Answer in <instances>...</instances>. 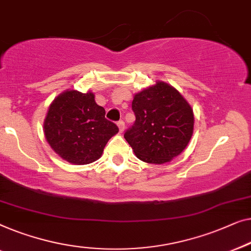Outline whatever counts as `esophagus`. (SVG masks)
<instances>
[{"label": "esophagus", "mask_w": 251, "mask_h": 251, "mask_svg": "<svg viewBox=\"0 0 251 251\" xmlns=\"http://www.w3.org/2000/svg\"><path fill=\"white\" fill-rule=\"evenodd\" d=\"M117 125H118V127H119V132H121V133L124 132V129H125V123L123 122V121H119V122L117 123Z\"/></svg>", "instance_id": "1"}]
</instances>
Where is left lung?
<instances>
[{"mask_svg":"<svg viewBox=\"0 0 251 251\" xmlns=\"http://www.w3.org/2000/svg\"><path fill=\"white\" fill-rule=\"evenodd\" d=\"M135 122L124 137L139 159L164 164L178 156L193 133L195 117L185 99L168 84L158 82L134 97Z\"/></svg>","mask_w":251,"mask_h":251,"instance_id":"obj_1","label":"left lung"}]
</instances>
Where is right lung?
Here are the masks:
<instances>
[{"instance_id":"1","label":"right lung","mask_w":251,"mask_h":251,"mask_svg":"<svg viewBox=\"0 0 251 251\" xmlns=\"http://www.w3.org/2000/svg\"><path fill=\"white\" fill-rule=\"evenodd\" d=\"M94 94L67 91L49 108L44 133L49 144L62 159L86 165L101 157L105 144L118 126L104 117Z\"/></svg>"}]
</instances>
